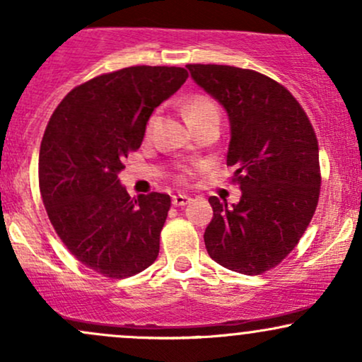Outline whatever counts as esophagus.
I'll return each mask as SVG.
<instances>
[{
	"instance_id": "1",
	"label": "esophagus",
	"mask_w": 362,
	"mask_h": 362,
	"mask_svg": "<svg viewBox=\"0 0 362 362\" xmlns=\"http://www.w3.org/2000/svg\"><path fill=\"white\" fill-rule=\"evenodd\" d=\"M190 202V197L189 195H185V194H177V195H173L172 197V204L173 206H185V204H189Z\"/></svg>"
}]
</instances>
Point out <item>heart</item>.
Returning <instances> with one entry per match:
<instances>
[{
	"label": "heart",
	"instance_id": "b5f03b06",
	"mask_svg": "<svg viewBox=\"0 0 362 362\" xmlns=\"http://www.w3.org/2000/svg\"><path fill=\"white\" fill-rule=\"evenodd\" d=\"M185 117L189 120L190 126H199V124L206 122L211 119H219L218 105L211 100V98L204 97V95H195L185 103Z\"/></svg>",
	"mask_w": 362,
	"mask_h": 362
}]
</instances>
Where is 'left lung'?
Returning <instances> with one entry per match:
<instances>
[{
  "instance_id": "left-lung-1",
  "label": "left lung",
  "mask_w": 362,
  "mask_h": 362,
  "mask_svg": "<svg viewBox=\"0 0 362 362\" xmlns=\"http://www.w3.org/2000/svg\"><path fill=\"white\" fill-rule=\"evenodd\" d=\"M192 80L230 119L226 165L235 167L238 204L209 197V257L230 271L259 276L296 247L320 195L318 141L284 86L252 69L189 64Z\"/></svg>"
}]
</instances>
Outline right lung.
Listing matches in <instances>:
<instances>
[{
	"mask_svg": "<svg viewBox=\"0 0 362 362\" xmlns=\"http://www.w3.org/2000/svg\"><path fill=\"white\" fill-rule=\"evenodd\" d=\"M187 76L175 66L102 74L69 91L49 120L39 155L45 211L66 248L102 276L122 279L156 260L170 195L131 197L119 173L153 110Z\"/></svg>",
	"mask_w": 362,
	"mask_h": 362,
	"instance_id": "obj_1",
	"label": "right lung"
}]
</instances>
